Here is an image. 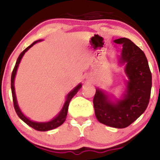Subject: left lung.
<instances>
[{
    "instance_id": "1",
    "label": "left lung",
    "mask_w": 160,
    "mask_h": 160,
    "mask_svg": "<svg viewBox=\"0 0 160 160\" xmlns=\"http://www.w3.org/2000/svg\"><path fill=\"white\" fill-rule=\"evenodd\" d=\"M115 43L122 45L120 62L126 63L125 72L128 81L122 99L112 102L103 91L97 89L93 98L95 117L101 123L122 128L131 125L145 111L149 104L152 74L146 56L128 38Z\"/></svg>"
}]
</instances>
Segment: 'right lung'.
Returning a JSON list of instances; mask_svg holds the SVG:
<instances>
[{
  "mask_svg": "<svg viewBox=\"0 0 160 160\" xmlns=\"http://www.w3.org/2000/svg\"><path fill=\"white\" fill-rule=\"evenodd\" d=\"M38 41H40V40H36L34 41V43H32L29 47H28L25 50H23L22 52H21V54L19 55V56L18 57L17 61H16V65L14 67L13 71L12 72V75H11V90H12V101H13V105H14V108H15V111L17 113V115L19 116V117L22 120L24 121L27 125H28L29 126L34 128V129L38 130V131H41V132H45V131H48V130H51L53 129V128H56L58 126H60L65 121L66 117H67V113H68V105L70 103V101L71 100V98L74 96L75 95L77 94V92L79 91V89L81 88V84H79L78 86H77L76 87L73 89L71 92H69V94L67 96V99H66L65 104H64L63 108H62V111H60V113H58V116H56L53 120L51 121H49V122H34V121H32L29 120L28 118H27L25 115L22 113L21 110L19 109V105H18L17 101H16V93H15V88H14V79H15V76L16 74V71H17L18 66H19L20 61H21L22 58L24 56L25 52H27L31 47H32L33 45L35 44L36 43H38Z\"/></svg>",
  "mask_w": 160,
  "mask_h": 160,
  "instance_id": "obj_1",
  "label": "right lung"
}]
</instances>
